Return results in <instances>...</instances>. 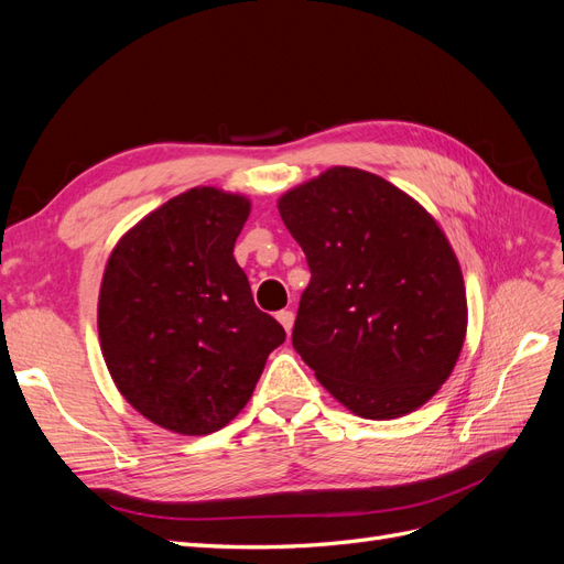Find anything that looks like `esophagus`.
Masks as SVG:
<instances>
[{
  "label": "esophagus",
  "instance_id": "esophagus-1",
  "mask_svg": "<svg viewBox=\"0 0 564 564\" xmlns=\"http://www.w3.org/2000/svg\"><path fill=\"white\" fill-rule=\"evenodd\" d=\"M278 319H280V324H282L286 334L294 329V313H292V311H280V313H278Z\"/></svg>",
  "mask_w": 564,
  "mask_h": 564
}]
</instances>
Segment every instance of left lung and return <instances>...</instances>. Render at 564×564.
<instances>
[{"instance_id":"left-lung-1","label":"left lung","mask_w":564,"mask_h":564,"mask_svg":"<svg viewBox=\"0 0 564 564\" xmlns=\"http://www.w3.org/2000/svg\"><path fill=\"white\" fill-rule=\"evenodd\" d=\"M311 284L292 344L317 381L373 421L416 412L466 340V284L445 230L398 185L332 166L278 199Z\"/></svg>"}]
</instances>
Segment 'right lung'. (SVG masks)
I'll return each mask as SVG.
<instances>
[{"label":"right lung","instance_id":"add662e5","mask_svg":"<svg viewBox=\"0 0 564 564\" xmlns=\"http://www.w3.org/2000/svg\"><path fill=\"white\" fill-rule=\"evenodd\" d=\"M249 212L245 195L191 187L119 237L106 263L100 352L122 398L160 429H224L284 344L232 256Z\"/></svg>","mask_w":564,"mask_h":564}]
</instances>
